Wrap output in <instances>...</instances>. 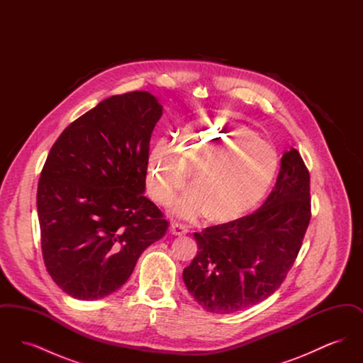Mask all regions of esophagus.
<instances>
[{"instance_id":"1","label":"esophagus","mask_w":363,"mask_h":363,"mask_svg":"<svg viewBox=\"0 0 363 363\" xmlns=\"http://www.w3.org/2000/svg\"><path fill=\"white\" fill-rule=\"evenodd\" d=\"M170 233H172L173 235H185V234L188 233V227L185 225L173 222V223L170 225Z\"/></svg>"}]
</instances>
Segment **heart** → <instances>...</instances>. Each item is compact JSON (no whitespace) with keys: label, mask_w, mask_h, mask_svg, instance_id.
I'll list each match as a JSON object with an SVG mask.
<instances>
[{"label":"heart","mask_w":363,"mask_h":363,"mask_svg":"<svg viewBox=\"0 0 363 363\" xmlns=\"http://www.w3.org/2000/svg\"><path fill=\"white\" fill-rule=\"evenodd\" d=\"M277 169V150L252 126L207 117L190 123L178 147L167 140L156 143L148 156L147 188L156 203L169 204L193 172V189L174 212L185 219L207 213L209 220L225 223L257 206Z\"/></svg>","instance_id":"1"}]
</instances>
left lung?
Instances as JSON below:
<instances>
[{
    "label": "left lung",
    "mask_w": 363,
    "mask_h": 363,
    "mask_svg": "<svg viewBox=\"0 0 363 363\" xmlns=\"http://www.w3.org/2000/svg\"><path fill=\"white\" fill-rule=\"evenodd\" d=\"M311 222V175L291 148L277 184L252 215L194 233L199 252L184 269L190 295L207 311L230 314L255 306L283 283Z\"/></svg>",
    "instance_id": "left-lung-1"
}]
</instances>
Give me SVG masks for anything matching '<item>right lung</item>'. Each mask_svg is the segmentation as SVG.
Instances as JSON below:
<instances>
[{
    "instance_id": "obj_1",
    "label": "right lung",
    "mask_w": 363,
    "mask_h": 363,
    "mask_svg": "<svg viewBox=\"0 0 363 363\" xmlns=\"http://www.w3.org/2000/svg\"><path fill=\"white\" fill-rule=\"evenodd\" d=\"M162 114L150 92L114 95L52 144L36 194L40 242L48 272L72 298L117 291L167 230L144 196L150 140Z\"/></svg>"
}]
</instances>
